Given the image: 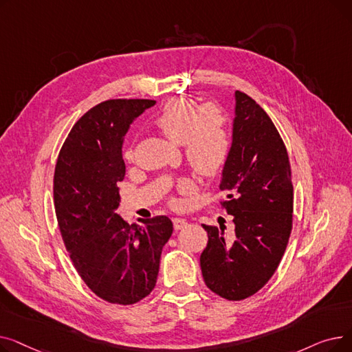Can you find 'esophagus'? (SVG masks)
I'll list each match as a JSON object with an SVG mask.
<instances>
[{
    "instance_id": "34e87169",
    "label": "esophagus",
    "mask_w": 352,
    "mask_h": 352,
    "mask_svg": "<svg viewBox=\"0 0 352 352\" xmlns=\"http://www.w3.org/2000/svg\"><path fill=\"white\" fill-rule=\"evenodd\" d=\"M173 223H174V228L175 230H182V228H186L187 227V219H184V218H178V217H175L174 219H173Z\"/></svg>"
}]
</instances>
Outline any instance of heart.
<instances>
[{"instance_id": "obj_1", "label": "heart", "mask_w": 352, "mask_h": 352, "mask_svg": "<svg viewBox=\"0 0 352 352\" xmlns=\"http://www.w3.org/2000/svg\"><path fill=\"white\" fill-rule=\"evenodd\" d=\"M153 124L175 144H182L191 168L201 177L217 174L231 150L230 120L224 109L198 104L187 98L166 102L153 118ZM125 158L131 160L128 150Z\"/></svg>"}]
</instances>
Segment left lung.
<instances>
[{
	"label": "left lung",
	"instance_id": "8db88e82",
	"mask_svg": "<svg viewBox=\"0 0 352 352\" xmlns=\"http://www.w3.org/2000/svg\"><path fill=\"white\" fill-rule=\"evenodd\" d=\"M232 145L219 188L227 227L202 224L208 234L199 256L206 285L228 301L260 291L278 268L292 230L294 190L285 144L265 111L235 91Z\"/></svg>",
	"mask_w": 352,
	"mask_h": 352
}]
</instances>
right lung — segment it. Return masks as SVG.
<instances>
[{"label": "right lung", "instance_id": "obj_1", "mask_svg": "<svg viewBox=\"0 0 352 352\" xmlns=\"http://www.w3.org/2000/svg\"><path fill=\"white\" fill-rule=\"evenodd\" d=\"M154 100H107L74 124L54 173V206L63 241L87 287L101 300L131 305L157 283L168 217L129 226L116 212L125 177L122 138Z\"/></svg>", "mask_w": 352, "mask_h": 352}]
</instances>
